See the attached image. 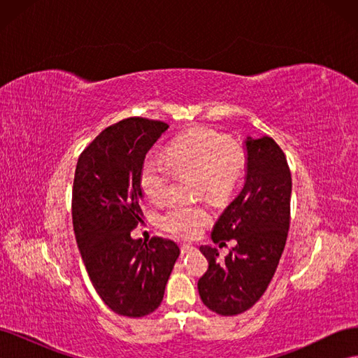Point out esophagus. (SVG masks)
Instances as JSON below:
<instances>
[{"label": "esophagus", "mask_w": 358, "mask_h": 358, "mask_svg": "<svg viewBox=\"0 0 358 358\" xmlns=\"http://www.w3.org/2000/svg\"><path fill=\"white\" fill-rule=\"evenodd\" d=\"M194 249H196V246H192V245H189V243H182V245H180V252H182V255L192 252Z\"/></svg>", "instance_id": "1"}]
</instances>
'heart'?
<instances>
[{"mask_svg":"<svg viewBox=\"0 0 358 358\" xmlns=\"http://www.w3.org/2000/svg\"><path fill=\"white\" fill-rule=\"evenodd\" d=\"M164 158L149 154L142 164V188L154 203H164L178 175H197L199 192L225 199L237 188L248 169L245 148L209 128H196L173 142ZM161 225L179 239H194L210 222L203 204H171L161 215Z\"/></svg>","mask_w":358,"mask_h":358,"instance_id":"obj_1","label":"heart"}]
</instances>
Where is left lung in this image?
Returning a JSON list of instances; mask_svg holds the SVG:
<instances>
[{
  "instance_id": "8db88e82",
  "label": "left lung",
  "mask_w": 358,
  "mask_h": 358,
  "mask_svg": "<svg viewBox=\"0 0 358 358\" xmlns=\"http://www.w3.org/2000/svg\"><path fill=\"white\" fill-rule=\"evenodd\" d=\"M248 171L243 189L216 221L215 243L236 239L225 259L218 249L200 246L209 262L199 279L201 301L231 317L252 308L272 280L289 229L291 171L284 150L272 137L246 138Z\"/></svg>"
}]
</instances>
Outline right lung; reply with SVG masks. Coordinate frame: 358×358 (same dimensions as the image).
<instances>
[{
	"mask_svg": "<svg viewBox=\"0 0 358 358\" xmlns=\"http://www.w3.org/2000/svg\"><path fill=\"white\" fill-rule=\"evenodd\" d=\"M167 128L155 119H122L83 149L74 171L73 227L86 272L106 305L128 318L149 315L161 305L179 257L170 239H131L143 222L142 164Z\"/></svg>",
	"mask_w": 358,
	"mask_h": 358,
	"instance_id": "right-lung-1",
	"label": "right lung"
}]
</instances>
